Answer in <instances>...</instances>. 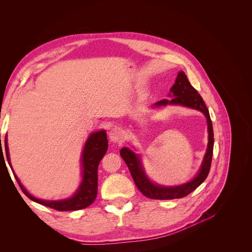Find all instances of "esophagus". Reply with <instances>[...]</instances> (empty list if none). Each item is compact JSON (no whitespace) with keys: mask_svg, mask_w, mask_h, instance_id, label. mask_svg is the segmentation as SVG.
<instances>
[{"mask_svg":"<svg viewBox=\"0 0 252 252\" xmlns=\"http://www.w3.org/2000/svg\"><path fill=\"white\" fill-rule=\"evenodd\" d=\"M108 137L111 143L121 144L125 140V131L120 127H114L109 131Z\"/></svg>","mask_w":252,"mask_h":252,"instance_id":"obj_1","label":"esophagus"}]
</instances>
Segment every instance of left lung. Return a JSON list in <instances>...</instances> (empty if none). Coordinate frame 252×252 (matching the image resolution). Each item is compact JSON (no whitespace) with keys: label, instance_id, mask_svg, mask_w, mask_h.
Wrapping results in <instances>:
<instances>
[{"label":"left lung","instance_id":"8db88e82","mask_svg":"<svg viewBox=\"0 0 252 252\" xmlns=\"http://www.w3.org/2000/svg\"><path fill=\"white\" fill-rule=\"evenodd\" d=\"M168 96L171 98L160 100V101L156 102L152 106V108H160L167 105H178L196 109L200 112H203L208 123V147L202 165H200L195 176L186 183L178 184V186L173 187H165L153 182L148 177L145 171L141 155L133 152L132 150L128 149L127 147L122 148L120 154L126 162V164L127 165L131 177L133 181H135L137 188L145 196L152 199L180 198L183 196H187L188 194L192 192L207 178L210 172L211 162L213 157L214 131L209 109L207 108L202 96H200L197 93V91L190 85V83L188 80V77L184 74V72H178L174 85L171 87Z\"/></svg>","mask_w":252,"mask_h":252}]
</instances>
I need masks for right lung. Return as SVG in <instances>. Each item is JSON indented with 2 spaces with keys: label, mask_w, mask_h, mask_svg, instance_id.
<instances>
[{
  "label": "right lung",
  "mask_w": 252,
  "mask_h": 252,
  "mask_svg": "<svg viewBox=\"0 0 252 252\" xmlns=\"http://www.w3.org/2000/svg\"><path fill=\"white\" fill-rule=\"evenodd\" d=\"M1 143V138H0ZM4 148V147H3ZM108 149V141L106 137V130L101 129L98 131L91 132L88 139L84 145L82 156H81V167H82V180L79 188L75 191V193L63 199L59 200H46V199H40L36 198L30 194L27 189L22 186L19 178L15 174L12 165L10 162V154H9V148H8V139L7 135L5 138V151L8 163L11 167L12 172L18 182L19 187L21 188L22 191L25 193L26 196H28L33 202L37 204L43 205L45 207H49L52 209L58 210V211H77L82 210L89 207L96 198L97 195V182H98V175H97V169L98 165L105 155L106 151ZM2 144H1V150L0 154L2 155ZM4 158V157H3ZM5 161V160H4Z\"/></svg>",
  "instance_id": "add662e5"
}]
</instances>
